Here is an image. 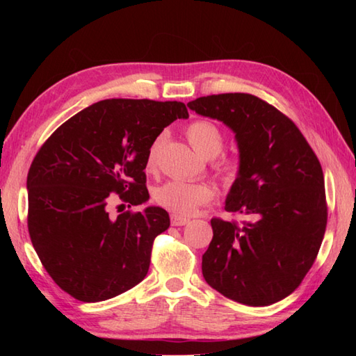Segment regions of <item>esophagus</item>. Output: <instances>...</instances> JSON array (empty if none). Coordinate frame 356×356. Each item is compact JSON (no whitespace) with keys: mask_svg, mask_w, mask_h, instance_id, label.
I'll return each mask as SVG.
<instances>
[{"mask_svg":"<svg viewBox=\"0 0 356 356\" xmlns=\"http://www.w3.org/2000/svg\"><path fill=\"white\" fill-rule=\"evenodd\" d=\"M188 223H190V218H186L184 216H179V214L171 216V225L172 226H185Z\"/></svg>","mask_w":356,"mask_h":356,"instance_id":"34e87169","label":"esophagus"}]
</instances>
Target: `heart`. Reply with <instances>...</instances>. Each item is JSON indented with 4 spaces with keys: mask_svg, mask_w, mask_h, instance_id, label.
I'll list each match as a JSON object with an SVG mask.
<instances>
[{
    "mask_svg": "<svg viewBox=\"0 0 356 356\" xmlns=\"http://www.w3.org/2000/svg\"><path fill=\"white\" fill-rule=\"evenodd\" d=\"M186 138L193 148L207 159H213L222 153L225 145V136L220 128L209 120H195L186 128ZM162 136L151 143L147 154V168H153L157 161V151L161 147ZM216 170L222 176H229L234 170V163L228 159L218 161ZM214 197L213 188L202 182H185V180H170L157 186L154 200L159 205L172 211L179 216H191L199 207L205 205Z\"/></svg>",
    "mask_w": 356,
    "mask_h": 356,
    "instance_id": "b5f03b06",
    "label": "heart"
}]
</instances>
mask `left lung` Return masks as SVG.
Returning <instances> with one entry per match:
<instances>
[{
    "label": "left lung",
    "mask_w": 356,
    "mask_h": 356,
    "mask_svg": "<svg viewBox=\"0 0 356 356\" xmlns=\"http://www.w3.org/2000/svg\"><path fill=\"white\" fill-rule=\"evenodd\" d=\"M188 107L236 134L238 171L225 209L254 217L241 226L211 220L214 236L202 257L203 278L237 303L274 305L303 282L326 232L320 161L297 125L260 97L211 95Z\"/></svg>",
    "instance_id": "left-lung-1"
}]
</instances>
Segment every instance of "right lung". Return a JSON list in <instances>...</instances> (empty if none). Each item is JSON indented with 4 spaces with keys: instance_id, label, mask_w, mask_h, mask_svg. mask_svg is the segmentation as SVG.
Masks as SVG:
<instances>
[{
    "instance_id": "right-lung-1",
    "label": "right lung",
    "mask_w": 356,
    "mask_h": 356,
    "mask_svg": "<svg viewBox=\"0 0 356 356\" xmlns=\"http://www.w3.org/2000/svg\"><path fill=\"white\" fill-rule=\"evenodd\" d=\"M185 104L105 99L64 122L38 151L27 174L30 240L42 266L73 298L96 303L145 278L154 238L170 228L161 207L110 218L111 193L131 205L149 199L151 143Z\"/></svg>"
}]
</instances>
